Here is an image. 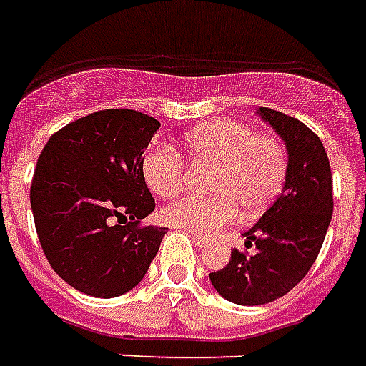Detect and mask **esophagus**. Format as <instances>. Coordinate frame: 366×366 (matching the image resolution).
<instances>
[{
  "label": "esophagus",
  "mask_w": 366,
  "mask_h": 366,
  "mask_svg": "<svg viewBox=\"0 0 366 366\" xmlns=\"http://www.w3.org/2000/svg\"><path fill=\"white\" fill-rule=\"evenodd\" d=\"M192 241H194V245L199 247V249L207 247V239L206 237H199V235H192Z\"/></svg>",
  "instance_id": "34e87169"
}]
</instances>
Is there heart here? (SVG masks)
I'll return each instance as SVG.
<instances>
[{"instance_id": "obj_1", "label": "heart", "mask_w": 366, "mask_h": 366, "mask_svg": "<svg viewBox=\"0 0 366 366\" xmlns=\"http://www.w3.org/2000/svg\"><path fill=\"white\" fill-rule=\"evenodd\" d=\"M194 164L212 167L207 190L212 196H184L162 207V222L199 237L214 235L237 215L262 212L280 194L288 174V154L280 139L259 135L239 121H209L184 139ZM141 174L149 190L170 198L182 190L186 167L167 143H152L141 159Z\"/></svg>"}]
</instances>
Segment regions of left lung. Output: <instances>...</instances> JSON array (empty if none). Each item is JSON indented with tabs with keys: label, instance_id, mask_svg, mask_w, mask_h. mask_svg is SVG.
<instances>
[{
	"label": "left lung",
	"instance_id": "8db88e82",
	"mask_svg": "<svg viewBox=\"0 0 366 366\" xmlns=\"http://www.w3.org/2000/svg\"><path fill=\"white\" fill-rule=\"evenodd\" d=\"M288 151V174L274 204L251 229L245 245L257 253L231 251L209 280L223 298L239 306H261L280 298L307 274L320 254L333 214L331 168L320 137L302 121L270 107L257 109Z\"/></svg>",
	"mask_w": 366,
	"mask_h": 366
}]
</instances>
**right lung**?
<instances>
[{
    "label": "right lung",
    "instance_id": "obj_1",
    "mask_svg": "<svg viewBox=\"0 0 366 366\" xmlns=\"http://www.w3.org/2000/svg\"><path fill=\"white\" fill-rule=\"evenodd\" d=\"M160 123L135 109H104L56 131L31 184L46 261L72 288L115 298L143 280L167 227L147 225L154 199L141 159Z\"/></svg>",
    "mask_w": 366,
    "mask_h": 366
}]
</instances>
